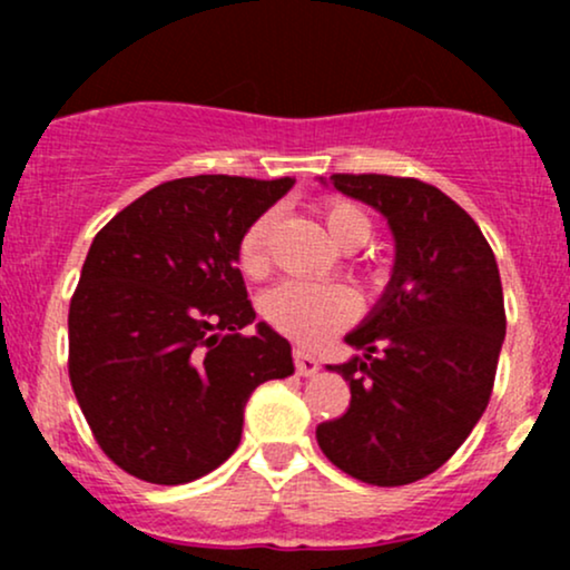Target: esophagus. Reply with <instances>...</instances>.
Masks as SVG:
<instances>
[{
	"label": "esophagus",
	"instance_id": "1",
	"mask_svg": "<svg viewBox=\"0 0 570 570\" xmlns=\"http://www.w3.org/2000/svg\"><path fill=\"white\" fill-rule=\"evenodd\" d=\"M292 356H294V370H297L299 377L316 375V372H318L316 356H311V353H305L303 348H294Z\"/></svg>",
	"mask_w": 570,
	"mask_h": 570
}]
</instances>
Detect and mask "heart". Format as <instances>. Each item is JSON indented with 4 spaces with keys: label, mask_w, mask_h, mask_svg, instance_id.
I'll return each instance as SVG.
<instances>
[{
    "label": "heart",
    "mask_w": 570,
    "mask_h": 570,
    "mask_svg": "<svg viewBox=\"0 0 570 570\" xmlns=\"http://www.w3.org/2000/svg\"><path fill=\"white\" fill-rule=\"evenodd\" d=\"M322 217L332 240L343 248H358L370 240L372 219L356 203L330 198L322 203ZM273 230V212L248 222L235 246V265L246 278H265L271 273L267 240ZM358 313L356 294L348 286H322L305 281H284L263 299V316L273 330L299 345H318L348 326Z\"/></svg>",
    "instance_id": "b5f03b06"
}]
</instances>
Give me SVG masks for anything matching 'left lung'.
Instances as JSON below:
<instances>
[{
  "instance_id": "8db88e82",
  "label": "left lung",
  "mask_w": 570,
  "mask_h": 570,
  "mask_svg": "<svg viewBox=\"0 0 570 570\" xmlns=\"http://www.w3.org/2000/svg\"><path fill=\"white\" fill-rule=\"evenodd\" d=\"M330 185L389 219L394 273L330 370L351 404L318 423L324 455L367 485L396 488L442 466L493 394L507 313L499 265L476 222L442 189L385 174H332Z\"/></svg>"
}]
</instances>
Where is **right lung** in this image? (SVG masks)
Masks as SVG:
<instances>
[{
	"label": "right lung",
	"mask_w": 570,
	"mask_h": 570,
	"mask_svg": "<svg viewBox=\"0 0 570 570\" xmlns=\"http://www.w3.org/2000/svg\"><path fill=\"white\" fill-rule=\"evenodd\" d=\"M294 179L163 181L98 230L69 305V377L122 472L185 485L235 453L244 407L292 375V345L257 324L235 246Z\"/></svg>",
	"instance_id": "1"
}]
</instances>
